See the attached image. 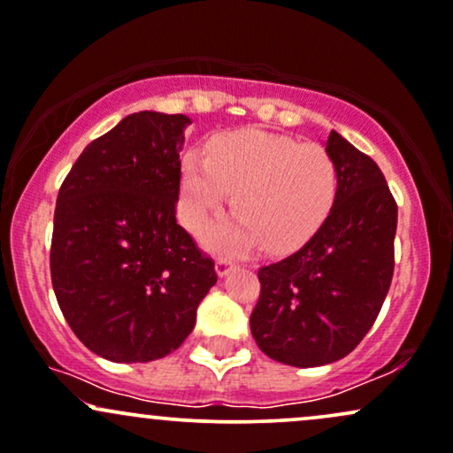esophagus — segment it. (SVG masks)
<instances>
[{
	"label": "esophagus",
	"mask_w": 453,
	"mask_h": 453,
	"mask_svg": "<svg viewBox=\"0 0 453 453\" xmlns=\"http://www.w3.org/2000/svg\"><path fill=\"white\" fill-rule=\"evenodd\" d=\"M233 269H235V263L228 261V258H218V261H216V273L220 278L228 276V273H231Z\"/></svg>",
	"instance_id": "34e87169"
}]
</instances>
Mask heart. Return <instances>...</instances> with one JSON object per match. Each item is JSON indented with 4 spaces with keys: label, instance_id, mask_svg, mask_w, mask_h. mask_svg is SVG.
Masks as SVG:
<instances>
[{
    "label": "heart",
    "instance_id": "heart-1",
    "mask_svg": "<svg viewBox=\"0 0 453 453\" xmlns=\"http://www.w3.org/2000/svg\"><path fill=\"white\" fill-rule=\"evenodd\" d=\"M233 189L235 216L213 225L205 240L218 250L243 252L299 246L323 225L338 196V169L327 150L257 128L222 132L207 154L181 156V218L201 228Z\"/></svg>",
    "mask_w": 453,
    "mask_h": 453
}]
</instances>
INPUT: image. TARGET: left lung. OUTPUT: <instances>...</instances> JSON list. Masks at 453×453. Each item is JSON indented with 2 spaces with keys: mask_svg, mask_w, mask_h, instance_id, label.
Instances as JSON below:
<instances>
[{
  "mask_svg": "<svg viewBox=\"0 0 453 453\" xmlns=\"http://www.w3.org/2000/svg\"><path fill=\"white\" fill-rule=\"evenodd\" d=\"M325 150L338 169L336 203L297 252L258 269L250 314L258 349L295 368L347 357L377 321L394 276L398 205L383 173L336 130Z\"/></svg>",
  "mask_w": 453,
  "mask_h": 453,
  "instance_id": "left-lung-1",
  "label": "left lung"
}]
</instances>
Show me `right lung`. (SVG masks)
I'll list each match as a JSON object with an SVG mask.
<instances>
[{
    "mask_svg": "<svg viewBox=\"0 0 453 453\" xmlns=\"http://www.w3.org/2000/svg\"><path fill=\"white\" fill-rule=\"evenodd\" d=\"M192 119L141 111L91 141L58 195L50 280L65 321L117 364L165 357L195 329L218 276L177 225Z\"/></svg>",
    "mask_w": 453,
    "mask_h": 453,
    "instance_id": "1",
    "label": "right lung"
}]
</instances>
